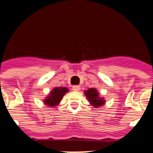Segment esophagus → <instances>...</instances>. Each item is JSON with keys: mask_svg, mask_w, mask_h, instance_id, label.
Listing matches in <instances>:
<instances>
[{"mask_svg": "<svg viewBox=\"0 0 153 153\" xmlns=\"http://www.w3.org/2000/svg\"><path fill=\"white\" fill-rule=\"evenodd\" d=\"M73 90H74V91H79V90H80V87L78 85H75L73 87Z\"/></svg>", "mask_w": 153, "mask_h": 153, "instance_id": "34e87169", "label": "esophagus"}]
</instances>
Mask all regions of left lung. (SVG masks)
I'll list each match as a JSON object with an SVG mask.
<instances>
[{
	"instance_id": "1",
	"label": "left lung",
	"mask_w": 153,
	"mask_h": 153,
	"mask_svg": "<svg viewBox=\"0 0 153 153\" xmlns=\"http://www.w3.org/2000/svg\"><path fill=\"white\" fill-rule=\"evenodd\" d=\"M84 94L87 97L90 104L95 108L102 106L105 104V100L99 95V93L96 88H90L84 91Z\"/></svg>"
}]
</instances>
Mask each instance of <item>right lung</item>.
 Instances as JSON below:
<instances>
[{
  "label": "right lung",
  "mask_w": 153,
  "mask_h": 153,
  "mask_svg": "<svg viewBox=\"0 0 153 153\" xmlns=\"http://www.w3.org/2000/svg\"><path fill=\"white\" fill-rule=\"evenodd\" d=\"M69 92V89L64 87H54L49 92V95L43 100V103L49 107L58 106L62 97L66 93Z\"/></svg>",
  "instance_id": "add662e5"
}]
</instances>
